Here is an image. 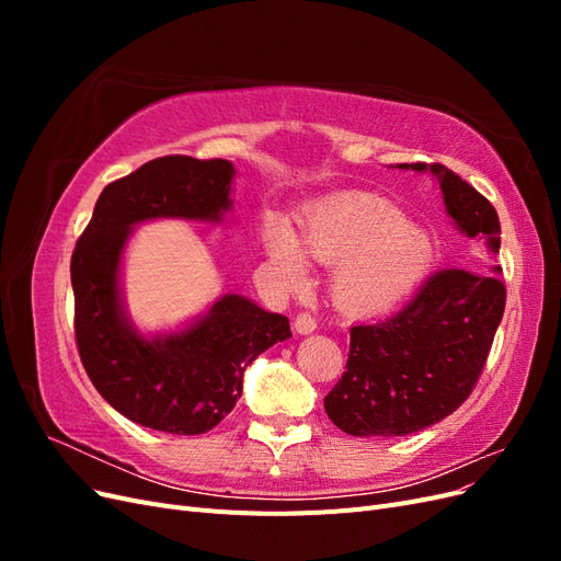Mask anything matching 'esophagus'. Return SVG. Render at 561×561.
Masks as SVG:
<instances>
[{
    "instance_id": "esophagus-1",
    "label": "esophagus",
    "mask_w": 561,
    "mask_h": 561,
    "mask_svg": "<svg viewBox=\"0 0 561 561\" xmlns=\"http://www.w3.org/2000/svg\"><path fill=\"white\" fill-rule=\"evenodd\" d=\"M293 325H295V330L299 332V334H311L316 328H318V322H316V318L311 316V313H297L295 316V322H293Z\"/></svg>"
}]
</instances>
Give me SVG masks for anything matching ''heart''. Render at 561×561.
<instances>
[{
  "label": "heart",
  "mask_w": 561,
  "mask_h": 561,
  "mask_svg": "<svg viewBox=\"0 0 561 561\" xmlns=\"http://www.w3.org/2000/svg\"><path fill=\"white\" fill-rule=\"evenodd\" d=\"M266 254L287 285L307 280V257L334 266L330 290L336 307L369 316L388 311L414 290L433 262V241L396 203L351 192L313 203L297 236L271 222Z\"/></svg>",
  "instance_id": "b5f03b06"
}]
</instances>
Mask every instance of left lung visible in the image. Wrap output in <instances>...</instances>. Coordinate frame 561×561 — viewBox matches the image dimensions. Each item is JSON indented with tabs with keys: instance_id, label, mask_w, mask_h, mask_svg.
Returning a JSON list of instances; mask_svg holds the SVG:
<instances>
[{
	"instance_id": "left-lung-1",
	"label": "left lung",
	"mask_w": 561,
	"mask_h": 561,
	"mask_svg": "<svg viewBox=\"0 0 561 561\" xmlns=\"http://www.w3.org/2000/svg\"><path fill=\"white\" fill-rule=\"evenodd\" d=\"M398 168L431 171L456 227L499 252L496 208L474 186L439 163ZM503 309L499 276L458 266L435 271L404 309L351 328L346 371L325 396L330 421L355 437L410 435L443 421L478 383Z\"/></svg>"
}]
</instances>
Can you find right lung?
<instances>
[{
	"label": "right lung",
	"mask_w": 561,
	"mask_h": 561,
	"mask_svg": "<svg viewBox=\"0 0 561 561\" xmlns=\"http://www.w3.org/2000/svg\"><path fill=\"white\" fill-rule=\"evenodd\" d=\"M233 165L225 159L161 157L110 182L72 252L75 336L89 379L118 414L173 435L213 431L243 393L245 367L290 320L227 295L173 334L142 336L118 295V262L130 227L157 217L219 222L231 208Z\"/></svg>",
	"instance_id": "obj_1"
}]
</instances>
